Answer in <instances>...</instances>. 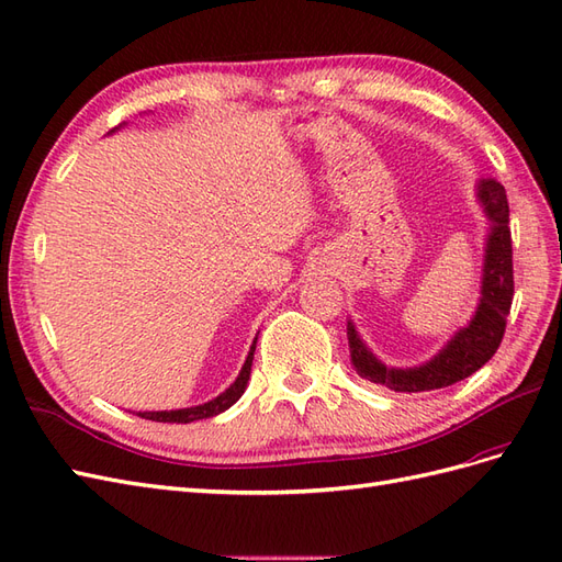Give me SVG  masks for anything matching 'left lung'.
Wrapping results in <instances>:
<instances>
[{
  "label": "left lung",
  "mask_w": 562,
  "mask_h": 562,
  "mask_svg": "<svg viewBox=\"0 0 562 562\" xmlns=\"http://www.w3.org/2000/svg\"><path fill=\"white\" fill-rule=\"evenodd\" d=\"M475 200L487 218L480 299L471 319L459 327L447 344L422 364L393 367L381 362L362 341L356 323L348 319L350 362L362 379L395 393H424L452 386L475 374L499 348L513 301V249L508 228L506 190L496 179H477Z\"/></svg>",
  "instance_id": "8db88e82"
}]
</instances>
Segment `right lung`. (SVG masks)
<instances>
[{
  "label": "right lung",
  "mask_w": 562,
  "mask_h": 562,
  "mask_svg": "<svg viewBox=\"0 0 562 562\" xmlns=\"http://www.w3.org/2000/svg\"><path fill=\"white\" fill-rule=\"evenodd\" d=\"M122 126V124H120ZM117 126V130H120ZM112 130V132H117ZM110 132V134H112ZM256 339H259V334H256ZM256 339L247 352V360L243 364V370H239L237 379L231 383V386L223 391L221 395H216L214 400L204 405H195V407H183V409H165V412H138L140 419H150V422H162V424H190V422H198V419H212V416L226 412L228 407H233L243 393L247 391V381L251 374V360H254V350H256Z\"/></svg>",
  "instance_id": "add662e5"
}]
</instances>
